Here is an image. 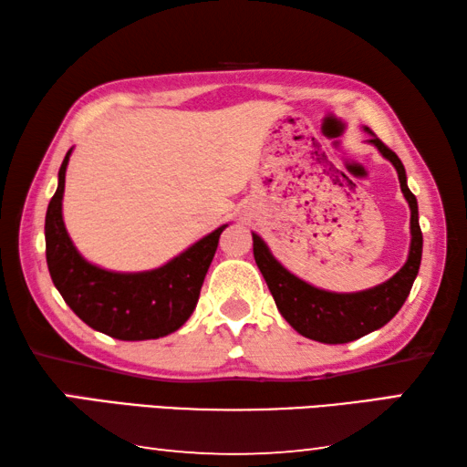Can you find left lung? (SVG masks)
I'll list each match as a JSON object with an SVG mask.
<instances>
[{
	"label": "left lung",
	"instance_id": "8db88e82",
	"mask_svg": "<svg viewBox=\"0 0 467 467\" xmlns=\"http://www.w3.org/2000/svg\"><path fill=\"white\" fill-rule=\"evenodd\" d=\"M368 133V144H373L383 158L398 171L400 187L410 205V253L406 264L389 280L360 292H329L313 284L300 280L288 272L278 259L272 255L270 247L257 233H253V257L259 272L264 274L267 288L275 300V306L284 319L295 327L300 336L321 344H346L352 339L370 334L385 323H389L401 309L412 290V284L420 270L422 259V231L418 224V202L408 189L406 169L398 154L391 152L373 131Z\"/></svg>",
	"mask_w": 467,
	"mask_h": 467
}]
</instances>
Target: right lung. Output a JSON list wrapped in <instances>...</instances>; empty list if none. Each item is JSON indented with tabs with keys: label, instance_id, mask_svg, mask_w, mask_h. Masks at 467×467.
<instances>
[{
	"label": "right lung",
	"instance_id": "right-lung-1",
	"mask_svg": "<svg viewBox=\"0 0 467 467\" xmlns=\"http://www.w3.org/2000/svg\"><path fill=\"white\" fill-rule=\"evenodd\" d=\"M66 154L57 192L45 216L47 265L63 300L92 329L125 342L156 339L177 331L192 317L218 239L228 224L218 226L192 247L156 270L110 272L80 255L63 224L61 202L66 189Z\"/></svg>",
	"mask_w": 467,
	"mask_h": 467
}]
</instances>
